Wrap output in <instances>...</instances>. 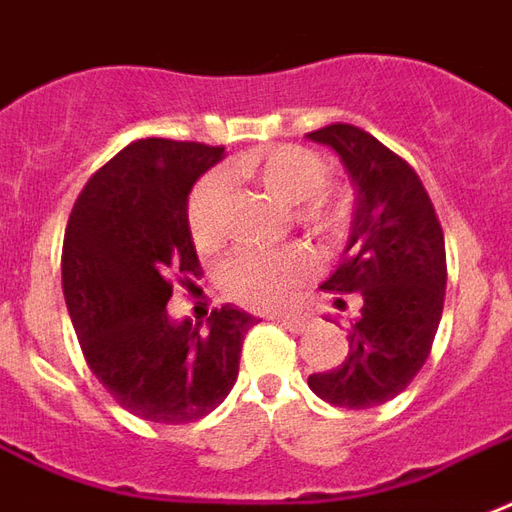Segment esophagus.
<instances>
[{
    "label": "esophagus",
    "mask_w": 512,
    "mask_h": 512,
    "mask_svg": "<svg viewBox=\"0 0 512 512\" xmlns=\"http://www.w3.org/2000/svg\"><path fill=\"white\" fill-rule=\"evenodd\" d=\"M270 319H275V322H281L286 330H292V333H302L305 330V319L302 316H297V313H275V316H270Z\"/></svg>",
    "instance_id": "34e87169"
}]
</instances>
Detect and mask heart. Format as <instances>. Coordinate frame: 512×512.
Wrapping results in <instances>:
<instances>
[{
	"instance_id": "obj_1",
	"label": "heart",
	"mask_w": 512,
	"mask_h": 512,
	"mask_svg": "<svg viewBox=\"0 0 512 512\" xmlns=\"http://www.w3.org/2000/svg\"><path fill=\"white\" fill-rule=\"evenodd\" d=\"M231 177L251 179L256 185L297 207L300 226L319 240H341L346 231V212L324 190L330 185V166L316 152L294 144L256 149L231 163ZM226 179L207 174L199 179L188 199V231L196 248L204 253L218 251L226 240ZM316 270V259L302 245H286L281 251L231 253L220 264L218 286L223 297L253 311H275L292 302L302 283Z\"/></svg>"
}]
</instances>
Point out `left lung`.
<instances>
[{"instance_id":"left-lung-1","label":"left lung","mask_w":512,"mask_h":512,"mask_svg":"<svg viewBox=\"0 0 512 512\" xmlns=\"http://www.w3.org/2000/svg\"><path fill=\"white\" fill-rule=\"evenodd\" d=\"M308 138L338 152L357 193L346 259L322 289L360 297L349 357L308 376V387L327 404L371 409L404 393L431 354L445 308V234L417 171L371 133L338 122Z\"/></svg>"}]
</instances>
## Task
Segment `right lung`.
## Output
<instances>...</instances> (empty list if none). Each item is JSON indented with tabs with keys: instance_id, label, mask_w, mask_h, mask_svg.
<instances>
[{
	"instance_id": "add662e5",
	"label": "right lung",
	"mask_w": 512,
	"mask_h": 512,
	"mask_svg": "<svg viewBox=\"0 0 512 512\" xmlns=\"http://www.w3.org/2000/svg\"><path fill=\"white\" fill-rule=\"evenodd\" d=\"M220 158L223 147L199 141H133L89 177L67 220L62 289L84 360L149 423H193L223 404L256 324L234 305L215 308L207 330L166 313L174 283L201 275L188 196Z\"/></svg>"
}]
</instances>
